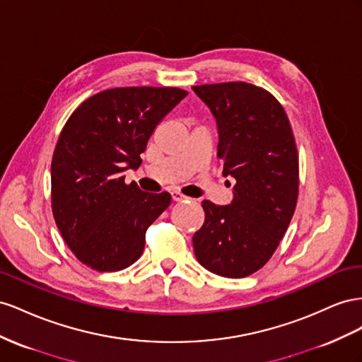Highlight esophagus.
<instances>
[{
  "mask_svg": "<svg viewBox=\"0 0 362 362\" xmlns=\"http://www.w3.org/2000/svg\"><path fill=\"white\" fill-rule=\"evenodd\" d=\"M171 197H173L174 202H183V200H188V199H189V197H187V195L180 194L179 191H173V192H171Z\"/></svg>",
  "mask_w": 362,
  "mask_h": 362,
  "instance_id": "esophagus-1",
  "label": "esophagus"
}]
</instances>
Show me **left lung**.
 Returning <instances> with one entry per match:
<instances>
[{
  "label": "left lung",
  "mask_w": 362,
  "mask_h": 362,
  "mask_svg": "<svg viewBox=\"0 0 362 362\" xmlns=\"http://www.w3.org/2000/svg\"><path fill=\"white\" fill-rule=\"evenodd\" d=\"M192 90L216 121L223 175L236 180L229 204L202 202L194 255L211 273L250 276L270 259L296 211L298 158L290 121L270 92L245 81Z\"/></svg>",
  "instance_id": "left-lung-1"
}]
</instances>
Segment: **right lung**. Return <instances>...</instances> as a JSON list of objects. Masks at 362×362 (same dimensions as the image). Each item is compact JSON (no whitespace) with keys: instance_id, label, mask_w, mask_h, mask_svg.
<instances>
[{"instance_id":"obj_1","label":"right lung","mask_w":362,"mask_h":362,"mask_svg":"<svg viewBox=\"0 0 362 362\" xmlns=\"http://www.w3.org/2000/svg\"><path fill=\"white\" fill-rule=\"evenodd\" d=\"M188 95L179 88H115L81 103L62 130L51 162V204L59 230L80 262L118 272L139 259L148 226L168 208V192L124 183L158 124Z\"/></svg>"}]
</instances>
